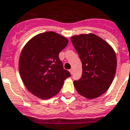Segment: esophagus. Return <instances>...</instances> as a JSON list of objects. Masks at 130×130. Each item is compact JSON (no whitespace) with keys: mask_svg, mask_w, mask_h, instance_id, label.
I'll use <instances>...</instances> for the list:
<instances>
[{"mask_svg":"<svg viewBox=\"0 0 130 130\" xmlns=\"http://www.w3.org/2000/svg\"><path fill=\"white\" fill-rule=\"evenodd\" d=\"M69 72H70V73L72 75V74H73V69H70V70H69Z\"/></svg>","mask_w":130,"mask_h":130,"instance_id":"1","label":"esophagus"}]
</instances>
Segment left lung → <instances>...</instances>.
I'll return each mask as SVG.
<instances>
[{
	"label": "left lung",
	"instance_id": "8db88e82",
	"mask_svg": "<svg viewBox=\"0 0 130 130\" xmlns=\"http://www.w3.org/2000/svg\"><path fill=\"white\" fill-rule=\"evenodd\" d=\"M82 62L83 74L73 83L79 94L87 99H96L110 87L117 67L114 49L94 34L71 37Z\"/></svg>",
	"mask_w": 130,
	"mask_h": 130
}]
</instances>
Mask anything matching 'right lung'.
I'll use <instances>...</instances> for the list:
<instances>
[{"label":"right lung","mask_w":130,"mask_h":130,"mask_svg":"<svg viewBox=\"0 0 130 130\" xmlns=\"http://www.w3.org/2000/svg\"><path fill=\"white\" fill-rule=\"evenodd\" d=\"M68 43L61 35L47 31L34 36L23 47L18 62L20 77L28 91L39 99L57 94L71 76L59 58Z\"/></svg>","instance_id":"right-lung-1"}]
</instances>
